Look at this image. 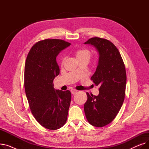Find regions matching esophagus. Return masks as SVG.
Wrapping results in <instances>:
<instances>
[{"label": "esophagus", "instance_id": "34e87169", "mask_svg": "<svg viewBox=\"0 0 149 149\" xmlns=\"http://www.w3.org/2000/svg\"><path fill=\"white\" fill-rule=\"evenodd\" d=\"M70 92H71L72 94H73V95H75V93H77V90H75V89H72L71 90H70Z\"/></svg>", "mask_w": 149, "mask_h": 149}]
</instances>
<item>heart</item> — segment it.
Here are the masks:
<instances>
[{
  "mask_svg": "<svg viewBox=\"0 0 149 149\" xmlns=\"http://www.w3.org/2000/svg\"><path fill=\"white\" fill-rule=\"evenodd\" d=\"M75 56H76L77 59L84 58V59L89 60L92 56V53H91V51L88 49H78L76 51ZM63 61H64V58H63L62 61H61L62 63H63Z\"/></svg>",
  "mask_w": 149,
  "mask_h": 149,
  "instance_id": "b5f03b06",
  "label": "heart"
}]
</instances>
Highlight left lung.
Returning a JSON list of instances; mask_svg holds the SVG:
<instances>
[{
    "instance_id": "obj_1",
    "label": "left lung",
    "mask_w": 149,
    "mask_h": 149,
    "mask_svg": "<svg viewBox=\"0 0 149 149\" xmlns=\"http://www.w3.org/2000/svg\"><path fill=\"white\" fill-rule=\"evenodd\" d=\"M84 44L93 46L99 54L96 71L91 79L100 88L97 96L86 93L88 100L84 111L88 122L101 127L114 120L123 105L127 80L126 69L118 49L107 39L93 37Z\"/></svg>"
}]
</instances>
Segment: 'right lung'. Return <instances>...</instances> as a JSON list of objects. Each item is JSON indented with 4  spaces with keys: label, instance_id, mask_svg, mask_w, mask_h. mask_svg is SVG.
Instances as JSON below:
<instances>
[{
    "label": "right lung",
    "instance_id": "right-lung-1",
    "mask_svg": "<svg viewBox=\"0 0 149 149\" xmlns=\"http://www.w3.org/2000/svg\"><path fill=\"white\" fill-rule=\"evenodd\" d=\"M70 45L60 39L39 41L31 48L25 62L24 85L31 111L49 130L60 129L67 121L71 93L55 89L53 80L60 74L56 57Z\"/></svg>",
    "mask_w": 149,
    "mask_h": 149
}]
</instances>
